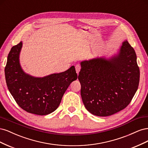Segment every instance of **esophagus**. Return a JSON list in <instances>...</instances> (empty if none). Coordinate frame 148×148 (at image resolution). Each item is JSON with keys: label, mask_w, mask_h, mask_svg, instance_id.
<instances>
[{"label": "esophagus", "mask_w": 148, "mask_h": 148, "mask_svg": "<svg viewBox=\"0 0 148 148\" xmlns=\"http://www.w3.org/2000/svg\"><path fill=\"white\" fill-rule=\"evenodd\" d=\"M75 69H76V71H77V73L78 74L80 70H81V66H80V65L79 64H77L75 66Z\"/></svg>", "instance_id": "34e87169"}]
</instances>
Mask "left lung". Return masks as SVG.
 Segmentation results:
<instances>
[{
  "mask_svg": "<svg viewBox=\"0 0 148 148\" xmlns=\"http://www.w3.org/2000/svg\"><path fill=\"white\" fill-rule=\"evenodd\" d=\"M78 79L86 109L106 117L124 109L132 100L140 82V69L134 49L127 41L117 55L81 62Z\"/></svg>",
  "mask_w": 148,
  "mask_h": 148,
  "instance_id": "8db88e82",
  "label": "left lung"
}]
</instances>
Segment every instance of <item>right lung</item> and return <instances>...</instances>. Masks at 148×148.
<instances>
[{
	"label": "right lung",
	"instance_id": "add662e5",
	"mask_svg": "<svg viewBox=\"0 0 148 148\" xmlns=\"http://www.w3.org/2000/svg\"><path fill=\"white\" fill-rule=\"evenodd\" d=\"M21 41L13 46L5 67L8 90L17 104L27 112L45 115L55 111L70 83L77 79L74 66L64 72L36 78L25 73L20 64Z\"/></svg>",
	"mask_w": 148,
	"mask_h": 148
}]
</instances>
